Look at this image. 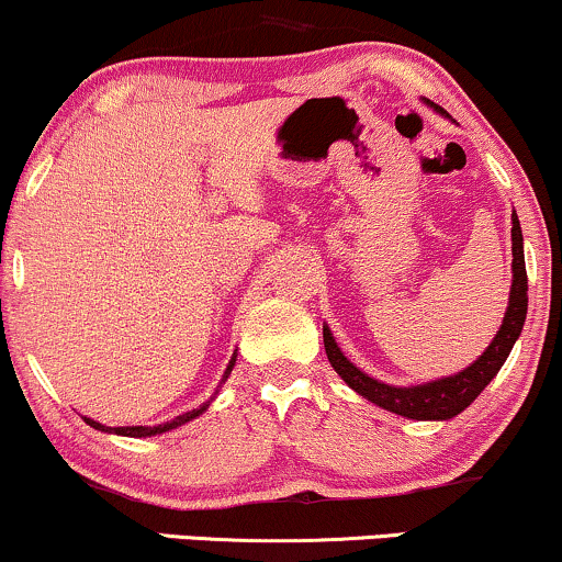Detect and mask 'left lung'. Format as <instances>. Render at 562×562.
<instances>
[{"label":"left lung","instance_id":"obj_1","mask_svg":"<svg viewBox=\"0 0 562 562\" xmlns=\"http://www.w3.org/2000/svg\"><path fill=\"white\" fill-rule=\"evenodd\" d=\"M443 113V111H440ZM510 251H514V282H510V297L506 316L498 334L493 337V342L487 345V350L480 355L470 368H464L461 373H453L449 379H438L430 383H417V386H389L371 379V375L355 368L350 360L345 358L337 342H334L329 326H324V350L326 358L334 371L342 375L347 386L355 389L360 396H366L368 402L379 404V407L394 412V415L409 417V420H451L459 412H464L470 404L477 400L482 389L495 379V373L501 371V366L506 363L510 347L518 339V334L524 329V318H527V267H524V238H521V225H518L516 212L510 215Z\"/></svg>","mask_w":562,"mask_h":562}]
</instances>
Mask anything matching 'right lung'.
Wrapping results in <instances>:
<instances>
[{
    "mask_svg": "<svg viewBox=\"0 0 562 562\" xmlns=\"http://www.w3.org/2000/svg\"><path fill=\"white\" fill-rule=\"evenodd\" d=\"M233 366H236V355H233V358H231V363H228V368H225V375H223V381L228 379V375H231ZM207 407H210V402H204L202 407H199V409L183 412V415L173 417V420H170V423L153 425V428H145V425H130V428H105V425L95 423V420H90V417H85V423H88L90 428H95V430H103V432H116V436H130V438H147V436H160V432H166V430H173V428H179V425H183V423L194 420V417L202 415V412L207 409Z\"/></svg>",
    "mask_w": 562,
    "mask_h": 562,
    "instance_id": "add662e5",
    "label": "right lung"
}]
</instances>
